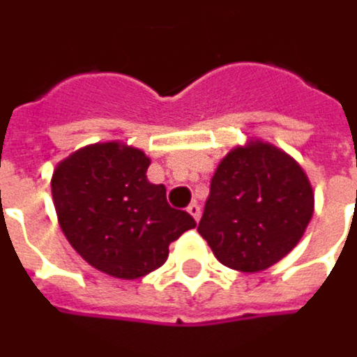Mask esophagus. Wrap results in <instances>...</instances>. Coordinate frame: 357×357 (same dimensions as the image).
Returning <instances> with one entry per match:
<instances>
[{"label": "esophagus", "instance_id": "obj_1", "mask_svg": "<svg viewBox=\"0 0 357 357\" xmlns=\"http://www.w3.org/2000/svg\"><path fill=\"white\" fill-rule=\"evenodd\" d=\"M187 213L191 214L195 220H199V218H201V206H199L197 203H191L189 206H187Z\"/></svg>", "mask_w": 357, "mask_h": 357}]
</instances>
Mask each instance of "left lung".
I'll use <instances>...</instances> for the list:
<instances>
[{"mask_svg":"<svg viewBox=\"0 0 357 357\" xmlns=\"http://www.w3.org/2000/svg\"><path fill=\"white\" fill-rule=\"evenodd\" d=\"M311 216L313 189L300 164L255 141L218 164L197 231L222 265L259 273L296 248Z\"/></svg>","mask_w":357,"mask_h":357,"instance_id":"obj_1","label":"left lung"}]
</instances>
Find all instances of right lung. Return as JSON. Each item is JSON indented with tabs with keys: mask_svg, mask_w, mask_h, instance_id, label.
I'll list each match as a JSON object with an SVG mask.
<instances>
[{
	"mask_svg": "<svg viewBox=\"0 0 357 357\" xmlns=\"http://www.w3.org/2000/svg\"><path fill=\"white\" fill-rule=\"evenodd\" d=\"M151 160L119 143L84 146L57 164L52 197L73 249L102 273L135 280L168 259L172 241L195 228L172 208L166 187L146 179Z\"/></svg>",
	"mask_w": 357,
	"mask_h": 357,
	"instance_id": "1",
	"label": "right lung"
}]
</instances>
